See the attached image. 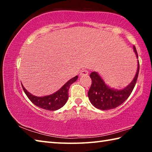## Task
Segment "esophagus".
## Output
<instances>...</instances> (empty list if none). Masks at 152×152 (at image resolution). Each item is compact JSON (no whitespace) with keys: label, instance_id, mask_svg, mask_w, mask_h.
<instances>
[{"label":"esophagus","instance_id":"34e87169","mask_svg":"<svg viewBox=\"0 0 152 152\" xmlns=\"http://www.w3.org/2000/svg\"><path fill=\"white\" fill-rule=\"evenodd\" d=\"M88 74V71L86 70H83L81 71L80 74V76H86L87 74Z\"/></svg>","mask_w":152,"mask_h":152}]
</instances>
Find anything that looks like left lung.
Segmentation results:
<instances>
[{"label":"left lung","mask_w":152,"mask_h":152,"mask_svg":"<svg viewBox=\"0 0 152 152\" xmlns=\"http://www.w3.org/2000/svg\"><path fill=\"white\" fill-rule=\"evenodd\" d=\"M135 55L138 58L137 50L133 46ZM140 62L138 61L137 70L132 82L122 90H115L108 86L99 74L96 72H92L90 74L92 80V84L90 88L88 96L92 104L96 109L101 110H110L115 109L124 102L130 96L137 82Z\"/></svg>","instance_id":"8db88e82"}]
</instances>
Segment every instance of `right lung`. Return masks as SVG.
<instances>
[{"mask_svg": "<svg viewBox=\"0 0 152 152\" xmlns=\"http://www.w3.org/2000/svg\"><path fill=\"white\" fill-rule=\"evenodd\" d=\"M77 79H78V76H76L67 82L55 93L45 96H35L29 93L23 85L22 87L29 99L36 106L45 110H56L60 109L66 103L67 100L68 99V90L70 88V86L76 82Z\"/></svg>", "mask_w": 152, "mask_h": 152, "instance_id": "1", "label": "right lung"}]
</instances>
